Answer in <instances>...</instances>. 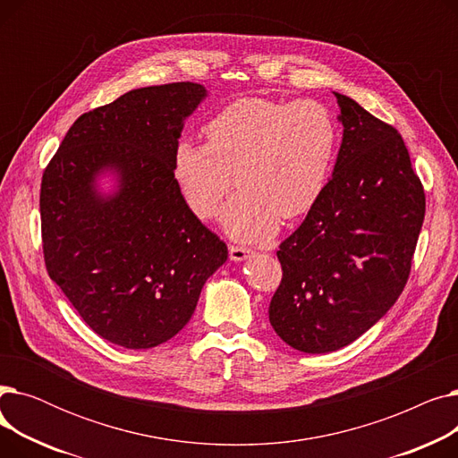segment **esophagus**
<instances>
[{"mask_svg": "<svg viewBox=\"0 0 458 458\" xmlns=\"http://www.w3.org/2000/svg\"><path fill=\"white\" fill-rule=\"evenodd\" d=\"M252 250L245 249V247H239V245H230V259L232 261H243L247 258H250Z\"/></svg>", "mask_w": 458, "mask_h": 458, "instance_id": "obj_1", "label": "esophagus"}]
</instances>
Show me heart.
Wrapping results in <instances>:
<instances>
[{"label":"heart","mask_w":458,"mask_h":458,"mask_svg":"<svg viewBox=\"0 0 458 458\" xmlns=\"http://www.w3.org/2000/svg\"><path fill=\"white\" fill-rule=\"evenodd\" d=\"M206 147L180 140L173 178L191 213L209 221L223 209L225 230L239 242L271 237L280 216L297 219L319 202L332 176L338 130L330 111L314 100L293 104L239 98L202 128Z\"/></svg>","instance_id":"heart-1"}]
</instances>
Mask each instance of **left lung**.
Instances as JSON below:
<instances>
[{
  "label": "left lung",
  "mask_w": 458,
  "mask_h": 458,
  "mask_svg": "<svg viewBox=\"0 0 458 458\" xmlns=\"http://www.w3.org/2000/svg\"><path fill=\"white\" fill-rule=\"evenodd\" d=\"M344 139L332 178L276 252L269 321L297 351H338L395 304L411 275L425 192L399 131L334 92Z\"/></svg>",
  "instance_id": "left-lung-1"
}]
</instances>
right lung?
<instances>
[{
  "label": "right lung",
  "instance_id": "add662e5",
  "mask_svg": "<svg viewBox=\"0 0 458 458\" xmlns=\"http://www.w3.org/2000/svg\"><path fill=\"white\" fill-rule=\"evenodd\" d=\"M199 83L142 87L81 114L40 185L42 250L50 278L104 340L150 349L191 319L226 245L183 202L173 154ZM117 174L104 196L95 180Z\"/></svg>",
  "mask_w": 458,
  "mask_h": 458
}]
</instances>
